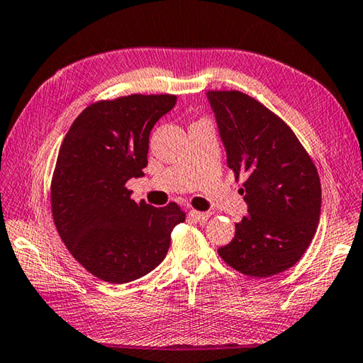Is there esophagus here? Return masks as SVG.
Listing matches in <instances>:
<instances>
[{
	"label": "esophagus",
	"mask_w": 363,
	"mask_h": 363,
	"mask_svg": "<svg viewBox=\"0 0 363 363\" xmlns=\"http://www.w3.org/2000/svg\"><path fill=\"white\" fill-rule=\"evenodd\" d=\"M189 217L196 220V222H208V218L211 217V212H200V211H195V209H190L189 211Z\"/></svg>",
	"instance_id": "34e87169"
}]
</instances>
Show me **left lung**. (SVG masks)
Instances as JSON below:
<instances>
[{
	"instance_id": "obj_1",
	"label": "left lung",
	"mask_w": 363,
	"mask_h": 363,
	"mask_svg": "<svg viewBox=\"0 0 363 363\" xmlns=\"http://www.w3.org/2000/svg\"><path fill=\"white\" fill-rule=\"evenodd\" d=\"M228 167L248 216L218 255L234 271L267 279L293 267L313 239L321 182L296 133L267 106L240 91H208Z\"/></svg>"
}]
</instances>
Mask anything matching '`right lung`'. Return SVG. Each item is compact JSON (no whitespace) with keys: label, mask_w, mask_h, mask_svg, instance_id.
I'll return each instance as SVG.
<instances>
[{"label":"right lung","mask_w":363,"mask_h":363,"mask_svg":"<svg viewBox=\"0 0 363 363\" xmlns=\"http://www.w3.org/2000/svg\"><path fill=\"white\" fill-rule=\"evenodd\" d=\"M174 94H130L88 105L62 140L50 186L53 222L70 255L113 285L137 280L165 258L186 212L135 203L125 187L143 176L149 133Z\"/></svg>","instance_id":"add662e5"}]
</instances>
